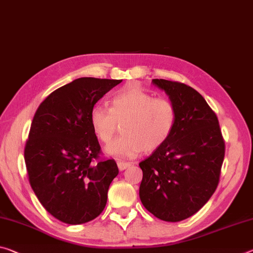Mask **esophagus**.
Segmentation results:
<instances>
[{
	"mask_svg": "<svg viewBox=\"0 0 253 253\" xmlns=\"http://www.w3.org/2000/svg\"><path fill=\"white\" fill-rule=\"evenodd\" d=\"M117 166H118V169H119L120 171H124V170H126V169H128V168L130 167V163L119 161V162L117 163Z\"/></svg>",
	"mask_w": 253,
	"mask_h": 253,
	"instance_id": "esophagus-1",
	"label": "esophagus"
}]
</instances>
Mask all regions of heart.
<instances>
[{"label":"heart","instance_id":"heart-1","mask_svg":"<svg viewBox=\"0 0 253 253\" xmlns=\"http://www.w3.org/2000/svg\"><path fill=\"white\" fill-rule=\"evenodd\" d=\"M90 124L102 143L112 141L123 124V134L106 148L108 155L133 159L153 152L170 138L177 124V110L168 99L154 98L139 86H127L114 94L110 108L98 103L90 112Z\"/></svg>","mask_w":253,"mask_h":253}]
</instances>
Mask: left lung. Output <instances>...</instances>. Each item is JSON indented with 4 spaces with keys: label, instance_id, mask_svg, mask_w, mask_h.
I'll list each match as a JSON object with an SVG mask.
<instances>
[{
    "label": "left lung",
    "instance_id": "left-lung-1",
    "mask_svg": "<svg viewBox=\"0 0 253 253\" xmlns=\"http://www.w3.org/2000/svg\"><path fill=\"white\" fill-rule=\"evenodd\" d=\"M177 110L170 138L139 163L143 206L166 222L190 217L213 196L225 144L218 119L203 95L183 83L154 79Z\"/></svg>",
    "mask_w": 253,
    "mask_h": 253
}]
</instances>
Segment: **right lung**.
I'll return each mask as SVG.
<instances>
[{"mask_svg": "<svg viewBox=\"0 0 253 253\" xmlns=\"http://www.w3.org/2000/svg\"><path fill=\"white\" fill-rule=\"evenodd\" d=\"M123 80L80 78L40 103L30 127L25 161L40 204L63 223L78 225L101 214L118 174L115 160L94 163L100 145L90 112Z\"/></svg>", "mask_w": 253, "mask_h": 253, "instance_id": "right-lung-1", "label": "right lung"}]
</instances>
